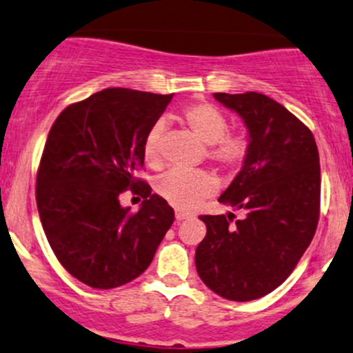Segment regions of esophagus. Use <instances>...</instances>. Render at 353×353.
I'll list each match as a JSON object with an SVG mask.
<instances>
[{"label": "esophagus", "mask_w": 353, "mask_h": 353, "mask_svg": "<svg viewBox=\"0 0 353 353\" xmlns=\"http://www.w3.org/2000/svg\"><path fill=\"white\" fill-rule=\"evenodd\" d=\"M192 214H189V212H184V211H176V219L177 221H184V219H191Z\"/></svg>", "instance_id": "1"}]
</instances>
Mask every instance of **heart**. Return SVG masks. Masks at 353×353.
<instances>
[{"instance_id":"obj_1","label":"heart","mask_w":353,"mask_h":353,"mask_svg":"<svg viewBox=\"0 0 353 353\" xmlns=\"http://www.w3.org/2000/svg\"><path fill=\"white\" fill-rule=\"evenodd\" d=\"M181 123L194 137L206 144V157L223 170H238L246 162L251 150V141L243 132H230V119L223 110L208 102H196L184 107L179 114ZM164 132L162 122H156L145 134L142 154L147 165L161 169V137ZM216 179L206 170L181 172L170 170L162 176L156 185L157 194L179 211H192L204 199L214 194Z\"/></svg>"}]
</instances>
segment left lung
<instances>
[{"label":"left lung","instance_id":"1","mask_svg":"<svg viewBox=\"0 0 353 353\" xmlns=\"http://www.w3.org/2000/svg\"><path fill=\"white\" fill-rule=\"evenodd\" d=\"M245 122L251 150L219 203L243 218L199 216L206 238L196 250V270L219 296L250 301L268 295L290 276L316 231L320 157L312 130L270 97L214 94Z\"/></svg>","mask_w":353,"mask_h":353}]
</instances>
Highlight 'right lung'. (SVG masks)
I'll use <instances>...</instances> for the list:
<instances>
[{
	"label": "right lung",
	"mask_w": 353,
	"mask_h": 353,
	"mask_svg": "<svg viewBox=\"0 0 353 353\" xmlns=\"http://www.w3.org/2000/svg\"><path fill=\"white\" fill-rule=\"evenodd\" d=\"M172 95L105 88L68 105L50 129L38 212L58 261L92 288H117L144 273L174 223V209L137 177L145 134ZM127 188L145 197L137 213L119 206Z\"/></svg>",
	"instance_id": "1"
}]
</instances>
